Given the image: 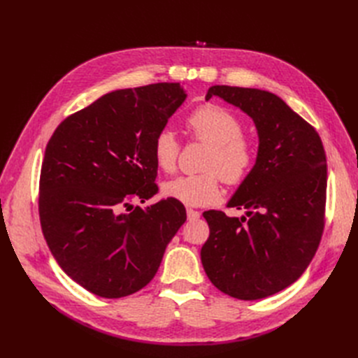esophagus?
Instances as JSON below:
<instances>
[{
  "mask_svg": "<svg viewBox=\"0 0 358 358\" xmlns=\"http://www.w3.org/2000/svg\"><path fill=\"white\" fill-rule=\"evenodd\" d=\"M187 215H188V220H199L200 218V212L199 210H194V209H187Z\"/></svg>",
  "mask_w": 358,
  "mask_h": 358,
  "instance_id": "esophagus-1",
  "label": "esophagus"
}]
</instances>
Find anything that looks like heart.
I'll use <instances>...</instances> for the list:
<instances>
[{
	"label": "heart",
	"instance_id": "obj_1",
	"mask_svg": "<svg viewBox=\"0 0 358 358\" xmlns=\"http://www.w3.org/2000/svg\"><path fill=\"white\" fill-rule=\"evenodd\" d=\"M191 136L210 145L200 175H183L166 182L162 194L187 206H209L221 199L222 179L237 185L252 171L255 145L242 134V121L233 112L218 104H201L187 117ZM180 143L169 127L161 128L154 137L152 154L157 166L166 173L175 171Z\"/></svg>",
	"mask_w": 358,
	"mask_h": 358
}]
</instances>
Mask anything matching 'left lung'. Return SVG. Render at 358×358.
<instances>
[{"instance_id": "obj_1", "label": "left lung", "mask_w": 358, "mask_h": 358, "mask_svg": "<svg viewBox=\"0 0 358 358\" xmlns=\"http://www.w3.org/2000/svg\"><path fill=\"white\" fill-rule=\"evenodd\" d=\"M252 117L258 152L252 171L229 201L241 218L208 210L209 239L201 264L210 282L241 300L264 299L289 287L315 255L326 209L327 164L318 133L278 95L215 85L206 94Z\"/></svg>"}]
</instances>
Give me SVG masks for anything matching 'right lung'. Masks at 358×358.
I'll list each match as a JSON object with an SVG mask.
<instances>
[{
	"label": "right lung",
	"instance_id": "right-lung-1",
	"mask_svg": "<svg viewBox=\"0 0 358 358\" xmlns=\"http://www.w3.org/2000/svg\"><path fill=\"white\" fill-rule=\"evenodd\" d=\"M179 83L117 90L58 125L41 164L38 213L59 267L92 294L146 287L187 221L178 200L140 208L158 192L154 137L185 101Z\"/></svg>",
	"mask_w": 358,
	"mask_h": 358
}]
</instances>
